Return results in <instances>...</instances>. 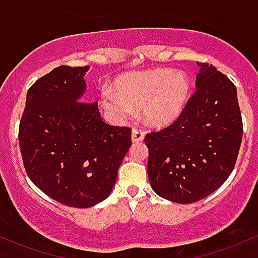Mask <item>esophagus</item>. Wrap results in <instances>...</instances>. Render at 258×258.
<instances>
[{
	"mask_svg": "<svg viewBox=\"0 0 258 258\" xmlns=\"http://www.w3.org/2000/svg\"><path fill=\"white\" fill-rule=\"evenodd\" d=\"M131 138H132V142H134V143L142 142V141L144 140L143 131H141V130H138V128H134V130H132Z\"/></svg>",
	"mask_w": 258,
	"mask_h": 258,
	"instance_id": "34e87169",
	"label": "esophagus"
}]
</instances>
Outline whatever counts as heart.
Instances as JSON below:
<instances>
[{"instance_id": "obj_1", "label": "heart", "mask_w": 258, "mask_h": 258, "mask_svg": "<svg viewBox=\"0 0 258 258\" xmlns=\"http://www.w3.org/2000/svg\"><path fill=\"white\" fill-rule=\"evenodd\" d=\"M189 93L191 83L185 72L154 69L122 75L115 82V93L104 90L100 100L115 120H127L134 109H141L144 123L161 128L180 117Z\"/></svg>"}]
</instances>
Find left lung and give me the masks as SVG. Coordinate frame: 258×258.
<instances>
[{
  "label": "left lung",
  "mask_w": 258,
  "mask_h": 258,
  "mask_svg": "<svg viewBox=\"0 0 258 258\" xmlns=\"http://www.w3.org/2000/svg\"><path fill=\"white\" fill-rule=\"evenodd\" d=\"M197 64V90L180 117L144 138L152 188L176 203L217 191L230 176L242 140L236 87L213 64Z\"/></svg>",
  "instance_id": "left-lung-1"
}]
</instances>
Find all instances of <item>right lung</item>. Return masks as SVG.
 <instances>
[{
  "label": "right lung",
  "mask_w": 258,
  "mask_h": 258,
  "mask_svg": "<svg viewBox=\"0 0 258 258\" xmlns=\"http://www.w3.org/2000/svg\"><path fill=\"white\" fill-rule=\"evenodd\" d=\"M86 67H56L29 88L19 147L34 185L62 205L89 208L109 197L131 147V130L107 124L84 94Z\"/></svg>",
  "instance_id": "1"
}]
</instances>
